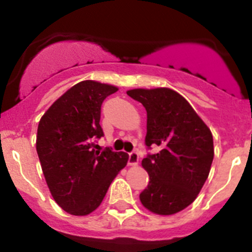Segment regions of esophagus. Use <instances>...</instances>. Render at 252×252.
Masks as SVG:
<instances>
[{"label":"esophagus","instance_id":"obj_1","mask_svg":"<svg viewBox=\"0 0 252 252\" xmlns=\"http://www.w3.org/2000/svg\"><path fill=\"white\" fill-rule=\"evenodd\" d=\"M137 162H139V154H137V151L128 153V165H137Z\"/></svg>","mask_w":252,"mask_h":252}]
</instances>
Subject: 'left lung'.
<instances>
[{"label": "left lung", "instance_id": "8db88e82", "mask_svg": "<svg viewBox=\"0 0 252 252\" xmlns=\"http://www.w3.org/2000/svg\"><path fill=\"white\" fill-rule=\"evenodd\" d=\"M127 94L145 107L146 148H159L142 159L150 180L140 201L151 212L174 215L193 203L208 178L215 155L212 133L175 91L131 90Z\"/></svg>", "mask_w": 252, "mask_h": 252}]
</instances>
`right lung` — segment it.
<instances>
[{
	"instance_id": "add662e5",
	"label": "right lung",
	"mask_w": 252,
	"mask_h": 252,
	"mask_svg": "<svg viewBox=\"0 0 252 252\" xmlns=\"http://www.w3.org/2000/svg\"><path fill=\"white\" fill-rule=\"evenodd\" d=\"M117 88L94 81L73 86L44 113L37 126L36 151L50 193L74 216L98 208L108 187L127 164L128 155L97 150L103 136L99 120L104 99Z\"/></svg>"
}]
</instances>
